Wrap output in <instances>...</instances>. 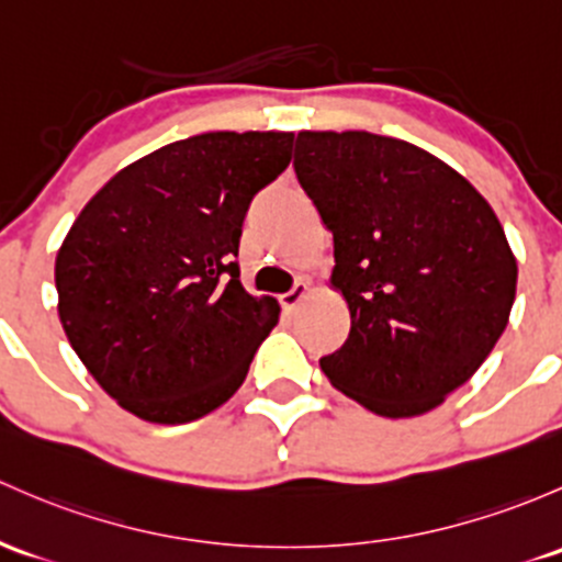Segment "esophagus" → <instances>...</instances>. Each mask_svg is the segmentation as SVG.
<instances>
[{
    "label": "esophagus",
    "mask_w": 562,
    "mask_h": 562,
    "mask_svg": "<svg viewBox=\"0 0 562 562\" xmlns=\"http://www.w3.org/2000/svg\"><path fill=\"white\" fill-rule=\"evenodd\" d=\"M310 291H312L310 282H306V280H296V285H293L291 291L282 293V296H280L282 310H285V312H296L301 301H304L306 296H310Z\"/></svg>",
    "instance_id": "34e87169"
}]
</instances>
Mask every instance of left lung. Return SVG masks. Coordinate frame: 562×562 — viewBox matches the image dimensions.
Segmentation results:
<instances>
[{
    "label": "left lung",
    "mask_w": 562,
    "mask_h": 562,
    "mask_svg": "<svg viewBox=\"0 0 562 562\" xmlns=\"http://www.w3.org/2000/svg\"><path fill=\"white\" fill-rule=\"evenodd\" d=\"M293 169L334 234L330 285L352 321L323 374L374 415L430 412L509 323L517 261L493 206L436 156L369 132H299Z\"/></svg>",
    "instance_id": "obj_1"
}]
</instances>
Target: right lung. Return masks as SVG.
I'll list each match as a JSON object with an SVG mask.
<instances>
[{
  "label": "right lung",
  "mask_w": 562,
  "mask_h": 562,
  "mask_svg": "<svg viewBox=\"0 0 562 562\" xmlns=\"http://www.w3.org/2000/svg\"><path fill=\"white\" fill-rule=\"evenodd\" d=\"M293 134L210 132L117 172L56 256L58 317L132 415L180 425L239 390L280 304L239 282L247 206L291 164Z\"/></svg>",
  "instance_id": "1"
}]
</instances>
